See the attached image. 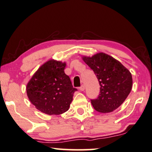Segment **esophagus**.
Here are the masks:
<instances>
[{
	"mask_svg": "<svg viewBox=\"0 0 152 152\" xmlns=\"http://www.w3.org/2000/svg\"><path fill=\"white\" fill-rule=\"evenodd\" d=\"M79 89H80V91H84L85 90V86H84V85H81V86L79 87Z\"/></svg>",
	"mask_w": 152,
	"mask_h": 152,
	"instance_id": "1",
	"label": "esophagus"
}]
</instances>
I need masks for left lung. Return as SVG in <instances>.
I'll return each mask as SVG.
<instances>
[{
    "instance_id": "1",
    "label": "left lung",
    "mask_w": 152,
    "mask_h": 152,
    "mask_svg": "<svg viewBox=\"0 0 152 152\" xmlns=\"http://www.w3.org/2000/svg\"><path fill=\"white\" fill-rule=\"evenodd\" d=\"M82 58L94 72L100 86L98 97L91 100L94 110L103 114L116 110L132 90V74L118 61L104 53L91 57L83 56Z\"/></svg>"
}]
</instances>
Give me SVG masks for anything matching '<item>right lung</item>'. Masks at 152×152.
<instances>
[{
	"mask_svg": "<svg viewBox=\"0 0 152 152\" xmlns=\"http://www.w3.org/2000/svg\"><path fill=\"white\" fill-rule=\"evenodd\" d=\"M65 67V63L51 59L38 68L27 83V96L40 112L60 115L69 110L77 89L64 72Z\"/></svg>",
	"mask_w": 152,
	"mask_h": 152,
	"instance_id": "1",
	"label": "right lung"
}]
</instances>
